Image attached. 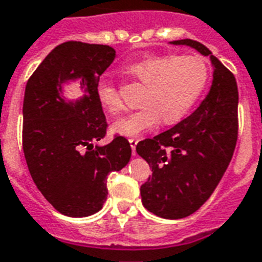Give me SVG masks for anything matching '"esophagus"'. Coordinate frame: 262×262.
<instances>
[{
  "mask_svg": "<svg viewBox=\"0 0 262 262\" xmlns=\"http://www.w3.org/2000/svg\"><path fill=\"white\" fill-rule=\"evenodd\" d=\"M129 143H130L133 154H136V146H137V143H139V139H129Z\"/></svg>",
  "mask_w": 262,
  "mask_h": 262,
  "instance_id": "34e87169",
  "label": "esophagus"
}]
</instances>
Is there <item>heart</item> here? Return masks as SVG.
Masks as SVG:
<instances>
[{"label":"heart","mask_w":262,"mask_h":262,"mask_svg":"<svg viewBox=\"0 0 262 262\" xmlns=\"http://www.w3.org/2000/svg\"><path fill=\"white\" fill-rule=\"evenodd\" d=\"M125 69L146 86L140 110L112 123V130L126 137L154 129L160 119L165 125L179 122L200 97L208 77L205 63L194 55L144 57L126 63ZM97 98L110 112L122 110L119 94L110 83L98 84Z\"/></svg>","instance_id":"b5f03b06"}]
</instances>
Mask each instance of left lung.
<instances>
[{"label": "left lung", "mask_w": 262, "mask_h": 262, "mask_svg": "<svg viewBox=\"0 0 262 262\" xmlns=\"http://www.w3.org/2000/svg\"><path fill=\"white\" fill-rule=\"evenodd\" d=\"M170 44L194 48L214 68L210 92L199 108L136 146L152 170L140 187L143 205L161 218L180 220L210 199L229 165L237 140L239 92L233 73L204 44L190 38Z\"/></svg>", "instance_id": "8db88e82"}]
</instances>
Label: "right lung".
Listing matches in <instances>:
<instances>
[{
    "label": "right lung",
    "instance_id": "right-lung-1",
    "mask_svg": "<svg viewBox=\"0 0 262 262\" xmlns=\"http://www.w3.org/2000/svg\"><path fill=\"white\" fill-rule=\"evenodd\" d=\"M116 57L102 44L68 41L52 50L26 84L23 100V152L33 182L63 215L96 214L106 200V178L129 162L125 137L98 146L106 133L97 98L100 76ZM81 83L83 96L71 100L64 86Z\"/></svg>",
    "mask_w": 262,
    "mask_h": 262
}]
</instances>
